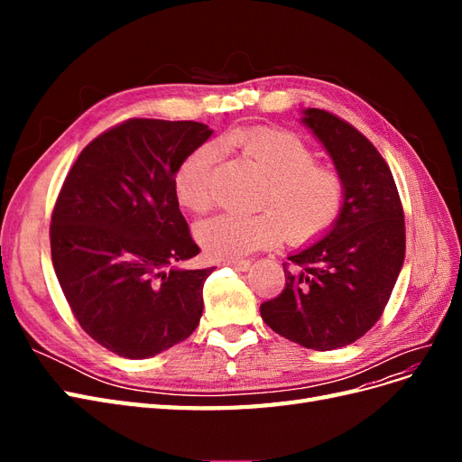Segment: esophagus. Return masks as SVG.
<instances>
[{"label":"esophagus","instance_id":"34e87169","mask_svg":"<svg viewBox=\"0 0 462 462\" xmlns=\"http://www.w3.org/2000/svg\"><path fill=\"white\" fill-rule=\"evenodd\" d=\"M227 265L239 272H246L250 268V260H227Z\"/></svg>","mask_w":462,"mask_h":462}]
</instances>
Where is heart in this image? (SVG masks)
<instances>
[{
	"label": "heart",
	"instance_id": "b5f03b06",
	"mask_svg": "<svg viewBox=\"0 0 462 462\" xmlns=\"http://www.w3.org/2000/svg\"><path fill=\"white\" fill-rule=\"evenodd\" d=\"M226 143L239 148L268 177L256 206L265 212H223L197 226V239L212 258L239 260L283 239L309 241L337 219L345 183L341 175L318 165L314 152L297 134L282 129L256 127L236 131ZM214 146H200L183 160L173 177L177 202L194 214L212 204L209 175L216 163Z\"/></svg>",
	"mask_w": 462,
	"mask_h": 462
}]
</instances>
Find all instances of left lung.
<instances>
[{"label": "left lung", "mask_w": 462, "mask_h": 462, "mask_svg": "<svg viewBox=\"0 0 462 462\" xmlns=\"http://www.w3.org/2000/svg\"><path fill=\"white\" fill-rule=\"evenodd\" d=\"M300 123L329 153L345 200L321 239L289 254L285 289L260 314L282 337L333 351L380 319L404 262V216L393 175L365 134L316 107L302 109Z\"/></svg>", "instance_id": "8db88e82"}]
</instances>
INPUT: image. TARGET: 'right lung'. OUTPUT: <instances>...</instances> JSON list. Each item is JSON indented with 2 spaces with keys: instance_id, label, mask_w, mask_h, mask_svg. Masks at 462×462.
Masks as SVG:
<instances>
[{
  "instance_id": "obj_1",
  "label": "right lung",
  "mask_w": 462,
  "mask_h": 462,
  "mask_svg": "<svg viewBox=\"0 0 462 462\" xmlns=\"http://www.w3.org/2000/svg\"><path fill=\"white\" fill-rule=\"evenodd\" d=\"M212 129L197 121L129 119L80 152L51 214V262L80 328L123 358H150L185 341L202 318L214 268L173 190L177 167Z\"/></svg>"
}]
</instances>
